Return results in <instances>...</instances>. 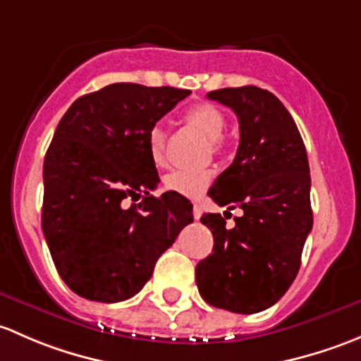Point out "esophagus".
I'll list each match as a JSON object with an SVG mask.
<instances>
[{"label":"esophagus","mask_w":361,"mask_h":361,"mask_svg":"<svg viewBox=\"0 0 361 361\" xmlns=\"http://www.w3.org/2000/svg\"><path fill=\"white\" fill-rule=\"evenodd\" d=\"M202 214H203L202 207H200V205H195V207H192V215H195L196 221H200V219H202Z\"/></svg>","instance_id":"obj_1"}]
</instances>
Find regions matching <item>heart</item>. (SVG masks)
<instances>
[{
  "instance_id": "obj_1",
  "label": "heart",
  "mask_w": 361,
  "mask_h": 361,
  "mask_svg": "<svg viewBox=\"0 0 361 361\" xmlns=\"http://www.w3.org/2000/svg\"><path fill=\"white\" fill-rule=\"evenodd\" d=\"M184 118L192 126L205 133L212 140L214 149L221 147V137L226 128V118L221 109L208 102H200L189 107L184 113ZM165 144L166 132L161 125L151 126L147 133V147H149L151 159L156 165L165 163ZM214 179V172L210 169H179L165 177V188L177 195L188 196V198H200Z\"/></svg>"
}]
</instances>
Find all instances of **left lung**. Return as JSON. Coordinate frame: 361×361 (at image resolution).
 Returning <instances> with one entry per match:
<instances>
[{
  "label": "left lung",
  "mask_w": 361,
  "mask_h": 361,
  "mask_svg": "<svg viewBox=\"0 0 361 361\" xmlns=\"http://www.w3.org/2000/svg\"><path fill=\"white\" fill-rule=\"evenodd\" d=\"M210 100L231 107L240 146L208 196L228 210L241 208L235 226L221 214H203L214 250L196 266L200 295L210 306L252 314L276 304L300 267L313 228L306 147L287 107L259 87L221 88Z\"/></svg>",
  "instance_id": "1"
}]
</instances>
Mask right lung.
I'll list each match as a JSON object with an SVG mask.
<instances>
[{"instance_id":"obj_1","label":"right lung","mask_w":361,"mask_h":361,"mask_svg":"<svg viewBox=\"0 0 361 361\" xmlns=\"http://www.w3.org/2000/svg\"><path fill=\"white\" fill-rule=\"evenodd\" d=\"M189 94L113 83L74 100L59 121L43 163L42 228L59 274L80 297H133L192 222L188 198L151 195L159 177L147 147L151 126ZM126 197L143 202L125 207Z\"/></svg>"}]
</instances>
